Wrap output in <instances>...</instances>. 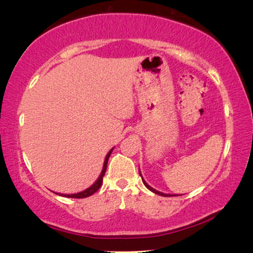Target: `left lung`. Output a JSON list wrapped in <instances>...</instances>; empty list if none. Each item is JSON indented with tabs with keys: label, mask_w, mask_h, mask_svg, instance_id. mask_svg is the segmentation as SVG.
I'll return each instance as SVG.
<instances>
[{
	"label": "left lung",
	"mask_w": 253,
	"mask_h": 253,
	"mask_svg": "<svg viewBox=\"0 0 253 253\" xmlns=\"http://www.w3.org/2000/svg\"><path fill=\"white\" fill-rule=\"evenodd\" d=\"M139 175H140V176H142V173H140V170H139ZM142 181H143V183H144V185L145 186H146L147 188H148V190L149 191H152V192H154V193H155V194H158V195H162V196H176V195H170V194H165V193H162V192H160V191H156L155 190V188H153L152 186H149L148 185V184L146 183V182H145V179L143 178V176H142Z\"/></svg>",
	"instance_id": "obj_1"
}]
</instances>
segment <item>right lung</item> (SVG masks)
I'll return each mask as SVG.
<instances>
[{"label": "right lung", "mask_w": 253, "mask_h": 253, "mask_svg": "<svg viewBox=\"0 0 253 253\" xmlns=\"http://www.w3.org/2000/svg\"><path fill=\"white\" fill-rule=\"evenodd\" d=\"M114 148H111L110 151L108 152V154L106 155V158H105V162H104V166H102V170L101 173L99 175V177L97 178V181L92 184V185L90 187L85 188V190L79 192V193H75V194H61V193H55L58 195H61V196H65V198H71V199H84V198H88V196L92 195L93 193H96V192L99 190V187L101 186L102 184V177H104V175L106 173V169H107V163H108V160H109V156L111 152H113Z\"/></svg>", "instance_id": "obj_1"}]
</instances>
